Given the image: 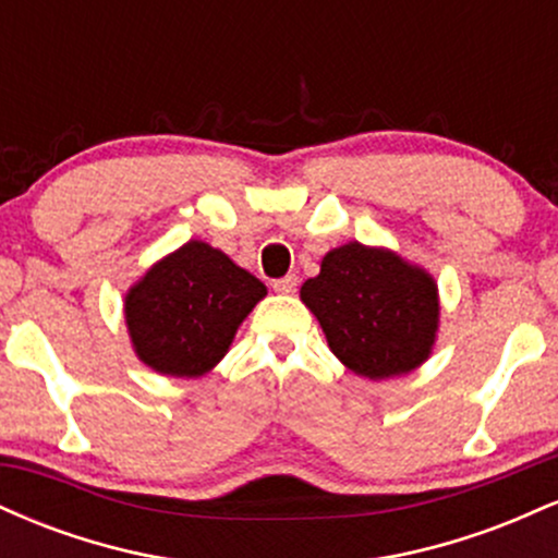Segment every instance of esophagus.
<instances>
[{
    "instance_id": "1",
    "label": "esophagus",
    "mask_w": 558,
    "mask_h": 558,
    "mask_svg": "<svg viewBox=\"0 0 558 558\" xmlns=\"http://www.w3.org/2000/svg\"><path fill=\"white\" fill-rule=\"evenodd\" d=\"M296 286H299L296 275H286V278L272 280V288H275V291H278V293H296Z\"/></svg>"
}]
</instances>
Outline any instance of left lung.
Masks as SVG:
<instances>
[{"label":"left lung","mask_w":558,"mask_h":558,"mask_svg":"<svg viewBox=\"0 0 558 558\" xmlns=\"http://www.w3.org/2000/svg\"><path fill=\"white\" fill-rule=\"evenodd\" d=\"M301 301L315 312L332 354L369 380L420 367L438 330L430 275L356 241L325 254L317 278L301 286Z\"/></svg>","instance_id":"left-lung-1"}]
</instances>
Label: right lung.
Returning a JSON list of instances; mask_svg holds the SVG:
<instances>
[{
	"label": "right lung",
	"mask_w": 558,
	"mask_h": 558,
	"mask_svg": "<svg viewBox=\"0 0 558 558\" xmlns=\"http://www.w3.org/2000/svg\"><path fill=\"white\" fill-rule=\"evenodd\" d=\"M265 293V283L220 248L189 241L157 262L125 296L138 360L172 377L209 373Z\"/></svg>",
	"instance_id": "obj_1"
}]
</instances>
